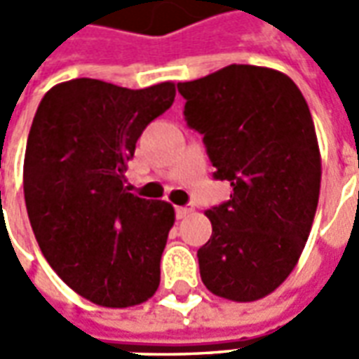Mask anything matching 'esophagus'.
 <instances>
[{
	"mask_svg": "<svg viewBox=\"0 0 359 359\" xmlns=\"http://www.w3.org/2000/svg\"><path fill=\"white\" fill-rule=\"evenodd\" d=\"M194 211L192 205H179V208H175V213H177V219H187L190 213Z\"/></svg>",
	"mask_w": 359,
	"mask_h": 359,
	"instance_id": "1",
	"label": "esophagus"
}]
</instances>
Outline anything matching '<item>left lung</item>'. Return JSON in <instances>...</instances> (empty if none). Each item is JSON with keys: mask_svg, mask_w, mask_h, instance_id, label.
<instances>
[{"mask_svg": "<svg viewBox=\"0 0 359 359\" xmlns=\"http://www.w3.org/2000/svg\"><path fill=\"white\" fill-rule=\"evenodd\" d=\"M177 88L213 179L233 187L231 200L205 211L213 233L198 250L203 285L226 300H259L292 273L316 217L321 157L308 103L267 67L229 65Z\"/></svg>", "mask_w": 359, "mask_h": 359, "instance_id": "obj_1", "label": "left lung"}]
</instances>
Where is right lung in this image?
Returning <instances> with one entry per match:
<instances>
[{"label": "right lung", "instance_id": "1", "mask_svg": "<svg viewBox=\"0 0 359 359\" xmlns=\"http://www.w3.org/2000/svg\"><path fill=\"white\" fill-rule=\"evenodd\" d=\"M175 84L121 88L74 79L43 95L25 154V202L51 269L82 298L130 308L156 294L171 203L128 192L126 163Z\"/></svg>", "mask_w": 359, "mask_h": 359}]
</instances>
